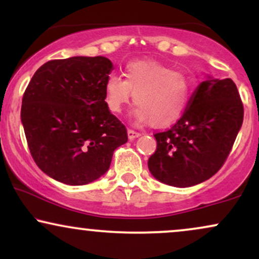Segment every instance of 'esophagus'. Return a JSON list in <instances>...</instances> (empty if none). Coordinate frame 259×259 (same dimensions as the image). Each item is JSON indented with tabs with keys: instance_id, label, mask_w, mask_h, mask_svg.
I'll use <instances>...</instances> for the list:
<instances>
[{
	"instance_id": "1",
	"label": "esophagus",
	"mask_w": 259,
	"mask_h": 259,
	"mask_svg": "<svg viewBox=\"0 0 259 259\" xmlns=\"http://www.w3.org/2000/svg\"><path fill=\"white\" fill-rule=\"evenodd\" d=\"M139 136H140V133L134 132V130H132V129L127 130V138H129V140H134V139L139 138Z\"/></svg>"
}]
</instances>
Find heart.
Masks as SVG:
<instances>
[{"instance_id":"1","label":"heart","mask_w":259,"mask_h":259,"mask_svg":"<svg viewBox=\"0 0 259 259\" xmlns=\"http://www.w3.org/2000/svg\"><path fill=\"white\" fill-rule=\"evenodd\" d=\"M138 106L140 123L165 127L179 120L189 105L191 81L185 74L152 59H135L126 63L124 78L111 74L105 82V102L108 111L119 114L133 99Z\"/></svg>"}]
</instances>
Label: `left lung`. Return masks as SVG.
<instances>
[{"mask_svg": "<svg viewBox=\"0 0 259 259\" xmlns=\"http://www.w3.org/2000/svg\"><path fill=\"white\" fill-rule=\"evenodd\" d=\"M242 120L243 106L235 82L207 75L177 124L154 135L157 150L148 159L151 174L175 187L208 180L224 164Z\"/></svg>", "mask_w": 259, "mask_h": 259, "instance_id": "1", "label": "left lung"}]
</instances>
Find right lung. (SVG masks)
I'll list each match as a JSON object with an SVG mask.
<instances>
[{
  "instance_id": "1",
  "label": "right lung",
  "mask_w": 259,
  "mask_h": 259,
  "mask_svg": "<svg viewBox=\"0 0 259 259\" xmlns=\"http://www.w3.org/2000/svg\"><path fill=\"white\" fill-rule=\"evenodd\" d=\"M112 70L102 56H76L47 62L29 82L20 119L32 158L52 179L73 186L97 180L127 141L105 102Z\"/></svg>"
}]
</instances>
